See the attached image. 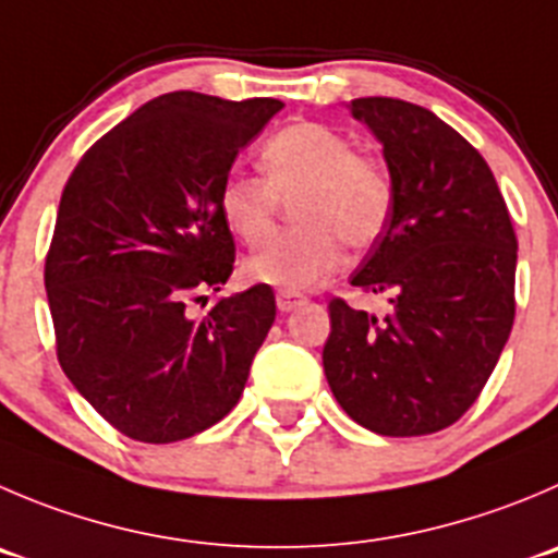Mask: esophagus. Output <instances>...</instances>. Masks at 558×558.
Listing matches in <instances>:
<instances>
[{
	"instance_id": "esophagus-1",
	"label": "esophagus",
	"mask_w": 558,
	"mask_h": 558,
	"mask_svg": "<svg viewBox=\"0 0 558 558\" xmlns=\"http://www.w3.org/2000/svg\"><path fill=\"white\" fill-rule=\"evenodd\" d=\"M304 304H306V295L293 293V290H282V293L276 295V306H279V312H293Z\"/></svg>"
}]
</instances>
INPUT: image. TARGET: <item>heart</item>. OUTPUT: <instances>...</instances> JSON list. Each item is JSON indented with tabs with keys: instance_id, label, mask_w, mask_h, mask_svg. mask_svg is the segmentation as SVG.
Segmentation results:
<instances>
[{
	"instance_id": "1",
	"label": "heart",
	"mask_w": 558,
	"mask_h": 558,
	"mask_svg": "<svg viewBox=\"0 0 558 558\" xmlns=\"http://www.w3.org/2000/svg\"><path fill=\"white\" fill-rule=\"evenodd\" d=\"M263 178L227 174L219 214L232 235L259 248L276 230L279 205L290 203L293 230L246 259L243 274L257 284L306 290L342 263V243L369 248L395 210V183L375 158L323 123L301 120L270 136L259 150Z\"/></svg>"
}]
</instances>
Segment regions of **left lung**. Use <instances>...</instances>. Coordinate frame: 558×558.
I'll use <instances>...</instances> for the list:
<instances>
[{"mask_svg": "<svg viewBox=\"0 0 558 558\" xmlns=\"http://www.w3.org/2000/svg\"><path fill=\"white\" fill-rule=\"evenodd\" d=\"M350 111L395 183L389 225L350 284L389 295V312L333 299L323 369L362 427L438 433L474 405L512 331L518 238L485 158L441 117L397 98H355Z\"/></svg>", "mask_w": 558, "mask_h": 558, "instance_id": "1", "label": "left lung"}]
</instances>
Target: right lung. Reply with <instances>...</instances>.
Returning a JSON list of instances; mask_svg holds the SVG:
<instances>
[{
    "instance_id": "1",
    "label": "right lung",
    "mask_w": 558,
    "mask_h": 558,
    "mask_svg": "<svg viewBox=\"0 0 558 558\" xmlns=\"http://www.w3.org/2000/svg\"><path fill=\"white\" fill-rule=\"evenodd\" d=\"M282 106L167 93L100 136L68 178L46 254L57 359L134 441H183L241 400L274 326V290L254 284L203 317L185 304L230 279L219 185Z\"/></svg>"
}]
</instances>
